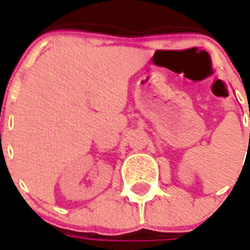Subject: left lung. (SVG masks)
<instances>
[{
	"label": "left lung",
	"instance_id": "1",
	"mask_svg": "<svg viewBox=\"0 0 250 250\" xmlns=\"http://www.w3.org/2000/svg\"><path fill=\"white\" fill-rule=\"evenodd\" d=\"M249 139H250V134H249ZM249 143H250V142H249Z\"/></svg>",
	"mask_w": 250,
	"mask_h": 250
}]
</instances>
